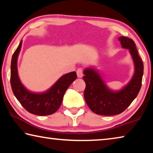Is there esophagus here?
<instances>
[{"label": "esophagus", "instance_id": "34e87169", "mask_svg": "<svg viewBox=\"0 0 153 153\" xmlns=\"http://www.w3.org/2000/svg\"><path fill=\"white\" fill-rule=\"evenodd\" d=\"M77 76L78 77H82L83 75H84V71H83V69L82 68H78L76 71Z\"/></svg>", "mask_w": 153, "mask_h": 153}]
</instances>
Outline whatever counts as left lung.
Listing matches in <instances>:
<instances>
[{"instance_id": "1", "label": "left lung", "mask_w": 153, "mask_h": 153, "mask_svg": "<svg viewBox=\"0 0 153 153\" xmlns=\"http://www.w3.org/2000/svg\"><path fill=\"white\" fill-rule=\"evenodd\" d=\"M119 40L123 48L129 50L135 65V73L127 86L120 91L113 92L106 86L96 69L88 68L84 71L85 100L90 109L98 115L110 116L122 113L135 99L142 86L144 65L135 42L124 36L119 38Z\"/></svg>"}]
</instances>
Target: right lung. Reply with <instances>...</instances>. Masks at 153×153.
Wrapping results in <instances>:
<instances>
[{
    "mask_svg": "<svg viewBox=\"0 0 153 153\" xmlns=\"http://www.w3.org/2000/svg\"><path fill=\"white\" fill-rule=\"evenodd\" d=\"M22 40L12 56L11 64V86L18 101L28 112L37 115H48L55 113L63 101L65 92L77 78L75 71L62 76L48 91L41 94L31 92L21 83L17 73V57L22 48Z\"/></svg>",
    "mask_w": 153,
    "mask_h": 153,
    "instance_id": "1",
    "label": "right lung"
}]
</instances>
